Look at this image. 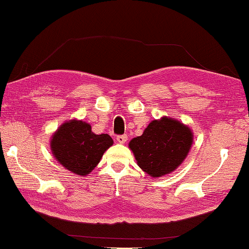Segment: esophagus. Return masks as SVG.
Returning <instances> with one entry per match:
<instances>
[{
    "label": "esophagus",
    "instance_id": "obj_1",
    "mask_svg": "<svg viewBox=\"0 0 249 249\" xmlns=\"http://www.w3.org/2000/svg\"><path fill=\"white\" fill-rule=\"evenodd\" d=\"M116 141L118 142V143L124 144L125 142L127 141V135H126V134H124V135H117L116 136Z\"/></svg>",
    "mask_w": 249,
    "mask_h": 249
}]
</instances>
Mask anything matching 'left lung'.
Returning a JSON list of instances; mask_svg holds the SVG:
<instances>
[{
  "instance_id": "8db88e82",
  "label": "left lung",
  "mask_w": 249,
  "mask_h": 249,
  "mask_svg": "<svg viewBox=\"0 0 249 249\" xmlns=\"http://www.w3.org/2000/svg\"><path fill=\"white\" fill-rule=\"evenodd\" d=\"M193 134L187 126L163 117L153 121L143 135L129 142L139 166L153 177H160L176 169L187 156Z\"/></svg>"
}]
</instances>
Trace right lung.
Wrapping results in <instances>:
<instances>
[{
    "instance_id": "right-lung-1",
    "label": "right lung",
    "mask_w": 249,
    "mask_h": 249,
    "mask_svg": "<svg viewBox=\"0 0 249 249\" xmlns=\"http://www.w3.org/2000/svg\"><path fill=\"white\" fill-rule=\"evenodd\" d=\"M112 144V137L107 134L96 135L89 124L75 120L63 124L51 141L55 159L66 169L81 176L89 174L96 167Z\"/></svg>"
}]
</instances>
